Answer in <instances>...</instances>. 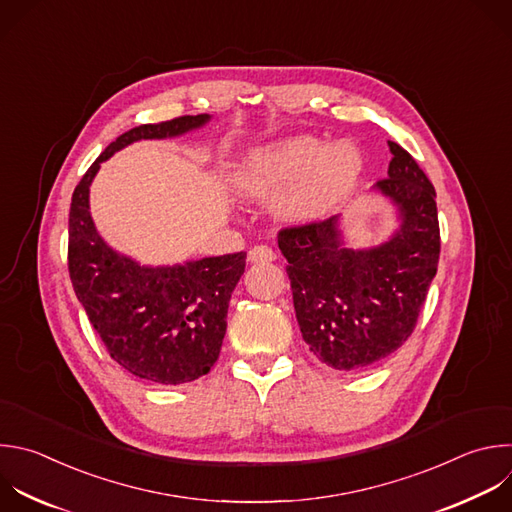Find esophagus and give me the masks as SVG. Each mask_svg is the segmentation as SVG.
Returning a JSON list of instances; mask_svg holds the SVG:
<instances>
[{
  "mask_svg": "<svg viewBox=\"0 0 512 512\" xmlns=\"http://www.w3.org/2000/svg\"><path fill=\"white\" fill-rule=\"evenodd\" d=\"M275 259V253L269 249V247H265V245H257V247H253L251 251H249V255H247V261L249 263H271Z\"/></svg>",
  "mask_w": 512,
  "mask_h": 512,
  "instance_id": "esophagus-1",
  "label": "esophagus"
}]
</instances>
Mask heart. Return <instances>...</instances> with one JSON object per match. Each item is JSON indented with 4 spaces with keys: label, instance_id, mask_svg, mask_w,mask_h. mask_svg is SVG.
<instances>
[{
    "label": "heart",
    "instance_id": "heart-1",
    "mask_svg": "<svg viewBox=\"0 0 512 512\" xmlns=\"http://www.w3.org/2000/svg\"><path fill=\"white\" fill-rule=\"evenodd\" d=\"M362 173V154L350 142L327 146L315 136H287L247 150L229 175V187L247 201L279 195L275 215L289 227L323 221Z\"/></svg>",
    "mask_w": 512,
    "mask_h": 512
}]
</instances>
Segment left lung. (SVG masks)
<instances>
[{"instance_id": "obj_1", "label": "left lung", "mask_w": 512, "mask_h": 512, "mask_svg": "<svg viewBox=\"0 0 512 512\" xmlns=\"http://www.w3.org/2000/svg\"><path fill=\"white\" fill-rule=\"evenodd\" d=\"M388 146V179L372 189L396 221L382 243L352 247L344 215L279 233L301 335L337 372L370 370L406 342L438 267L436 191L400 144Z\"/></svg>"}]
</instances>
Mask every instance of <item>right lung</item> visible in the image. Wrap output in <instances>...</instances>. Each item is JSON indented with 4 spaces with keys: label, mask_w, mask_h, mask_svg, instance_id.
<instances>
[{
    "label": "right lung",
    "mask_w": 512,
    "mask_h": 512,
    "mask_svg": "<svg viewBox=\"0 0 512 512\" xmlns=\"http://www.w3.org/2000/svg\"><path fill=\"white\" fill-rule=\"evenodd\" d=\"M211 118L181 116L124 132L94 160L72 195L68 269L76 297L110 358L150 384H187L215 366L231 293L245 273L247 253L144 265L116 251L98 233L90 213V187L100 164L128 144L177 138L207 126Z\"/></svg>",
    "instance_id": "1"
}]
</instances>
